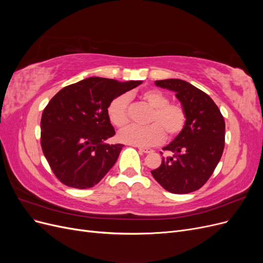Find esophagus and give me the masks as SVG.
I'll use <instances>...</instances> for the list:
<instances>
[{
  "label": "esophagus",
  "mask_w": 263,
  "mask_h": 263,
  "mask_svg": "<svg viewBox=\"0 0 263 263\" xmlns=\"http://www.w3.org/2000/svg\"><path fill=\"white\" fill-rule=\"evenodd\" d=\"M138 149H139V151L140 153H144V154H149V153H151V149H148V148H142V147H138Z\"/></svg>",
  "instance_id": "esophagus-1"
}]
</instances>
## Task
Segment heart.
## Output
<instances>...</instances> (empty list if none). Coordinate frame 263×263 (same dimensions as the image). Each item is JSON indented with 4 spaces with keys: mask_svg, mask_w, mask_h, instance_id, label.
I'll use <instances>...</instances> for the list:
<instances>
[{
    "mask_svg": "<svg viewBox=\"0 0 263 263\" xmlns=\"http://www.w3.org/2000/svg\"><path fill=\"white\" fill-rule=\"evenodd\" d=\"M140 99L153 107L148 117V126H130L119 133L118 138L126 144L138 147H151L161 144L165 134L174 138L186 124V112L178 103L170 102L168 95L160 90L149 89L140 94ZM129 99L127 95H118L108 104L107 115L110 123L118 129L129 124Z\"/></svg>",
    "mask_w": 263,
    "mask_h": 263,
    "instance_id": "b5f03b06",
    "label": "heart"
}]
</instances>
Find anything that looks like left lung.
Instances as JSON below:
<instances>
[{"mask_svg":"<svg viewBox=\"0 0 263 263\" xmlns=\"http://www.w3.org/2000/svg\"><path fill=\"white\" fill-rule=\"evenodd\" d=\"M156 85L176 92L186 112V124L162 157L153 177L174 194H186L201 189L211 178L225 147V121L219 108L205 92L179 79H166ZM162 155V153H160Z\"/></svg>","mask_w":263,"mask_h":263,"instance_id":"1","label":"left lung"}]
</instances>
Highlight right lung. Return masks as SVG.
<instances>
[{
  "label": "right lung",
  "mask_w": 263,
  "mask_h": 263,
  "mask_svg": "<svg viewBox=\"0 0 263 263\" xmlns=\"http://www.w3.org/2000/svg\"><path fill=\"white\" fill-rule=\"evenodd\" d=\"M141 83L92 77L65 86L50 100L42 115L41 145L61 183L90 189L115 164L124 145L104 142L115 135L107 107Z\"/></svg>",
  "instance_id": "1"
}]
</instances>
